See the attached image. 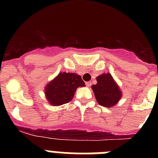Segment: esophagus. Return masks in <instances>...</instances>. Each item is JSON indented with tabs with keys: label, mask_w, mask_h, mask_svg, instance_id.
I'll return each instance as SVG.
<instances>
[{
	"label": "esophagus",
	"mask_w": 158,
	"mask_h": 158,
	"mask_svg": "<svg viewBox=\"0 0 158 158\" xmlns=\"http://www.w3.org/2000/svg\"><path fill=\"white\" fill-rule=\"evenodd\" d=\"M85 85H86V86H87V87H90V86L92 85V83L90 81H89V82H85Z\"/></svg>",
	"instance_id": "obj_1"
}]
</instances>
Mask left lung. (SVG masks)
Masks as SVG:
<instances>
[{
  "label": "left lung",
  "instance_id": "8db88e82",
  "mask_svg": "<svg viewBox=\"0 0 158 158\" xmlns=\"http://www.w3.org/2000/svg\"><path fill=\"white\" fill-rule=\"evenodd\" d=\"M97 83L92 85L96 101L106 107L115 106L122 97V92L109 73L96 77Z\"/></svg>",
  "mask_w": 158,
  "mask_h": 158
}]
</instances>
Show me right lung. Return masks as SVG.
Listing matches in <instances>:
<instances>
[{"label":"right lung","instance_id":"right-lung-1","mask_svg":"<svg viewBox=\"0 0 158 158\" xmlns=\"http://www.w3.org/2000/svg\"><path fill=\"white\" fill-rule=\"evenodd\" d=\"M85 85V84L80 75L73 73H59L46 86V98L53 106L67 104L74 96L77 89Z\"/></svg>","mask_w":158,"mask_h":158}]
</instances>
